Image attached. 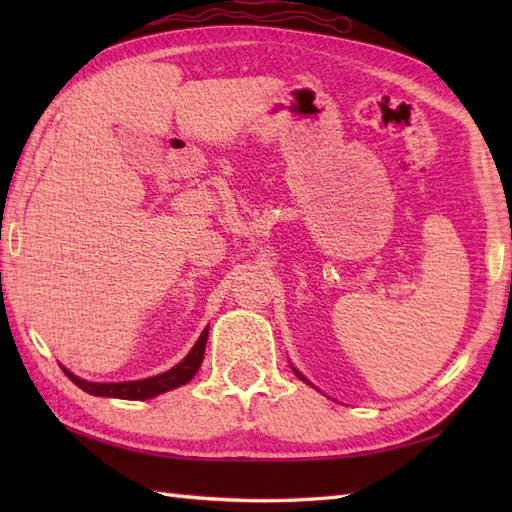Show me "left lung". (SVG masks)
Listing matches in <instances>:
<instances>
[{
    "label": "left lung",
    "instance_id": "1",
    "mask_svg": "<svg viewBox=\"0 0 512 512\" xmlns=\"http://www.w3.org/2000/svg\"><path fill=\"white\" fill-rule=\"evenodd\" d=\"M292 372H295V374H297V376H299V378H301V380H303V383H308V385H312V383H310V380H308V378H306V376H303V374H301V372H297V369H295V367H292Z\"/></svg>",
    "mask_w": 512,
    "mask_h": 512
}]
</instances>
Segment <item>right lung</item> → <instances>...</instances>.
Segmentation results:
<instances>
[{"instance_id":"1","label":"right lung","mask_w":512,"mask_h":512,"mask_svg":"<svg viewBox=\"0 0 512 512\" xmlns=\"http://www.w3.org/2000/svg\"><path fill=\"white\" fill-rule=\"evenodd\" d=\"M206 339H209V325L202 330L200 339L195 341L189 354L184 356L176 367H171V369H167V372H162L158 376L143 378V380H125V383H92V380H83L79 376H74L70 369H65L63 365H61V369L76 387H81L83 391H88V394H92V396L121 398V400H147V398L165 394V391L176 389L184 383H189V380L198 374L202 358H204Z\"/></svg>"}]
</instances>
